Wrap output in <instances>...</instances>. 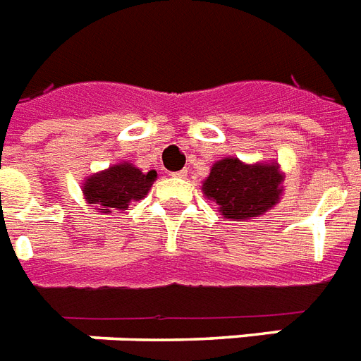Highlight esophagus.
<instances>
[{"instance_id":"1","label":"esophagus","mask_w":361,"mask_h":361,"mask_svg":"<svg viewBox=\"0 0 361 361\" xmlns=\"http://www.w3.org/2000/svg\"><path fill=\"white\" fill-rule=\"evenodd\" d=\"M171 177H177V178H186V177H188V171H186V169H180V171H175V173H171Z\"/></svg>"}]
</instances>
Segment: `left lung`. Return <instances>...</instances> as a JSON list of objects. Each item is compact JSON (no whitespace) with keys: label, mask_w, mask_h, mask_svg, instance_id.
I'll use <instances>...</instances> for the list:
<instances>
[{"label":"left lung","mask_w":361,"mask_h":361,"mask_svg":"<svg viewBox=\"0 0 361 361\" xmlns=\"http://www.w3.org/2000/svg\"><path fill=\"white\" fill-rule=\"evenodd\" d=\"M283 175L278 166H246L238 158H224L210 169L203 194L212 199L229 220H252L279 201Z\"/></svg>","instance_id":"1"}]
</instances>
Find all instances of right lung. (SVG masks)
<instances>
[{
  "label": "right lung",
  "instance_id": "right-lung-1",
  "mask_svg": "<svg viewBox=\"0 0 361 361\" xmlns=\"http://www.w3.org/2000/svg\"><path fill=\"white\" fill-rule=\"evenodd\" d=\"M157 180V171L141 173L130 164H119L89 177L83 195L89 204H97L100 212L126 210L130 201H140Z\"/></svg>",
  "mask_w": 361,
  "mask_h": 361
}]
</instances>
